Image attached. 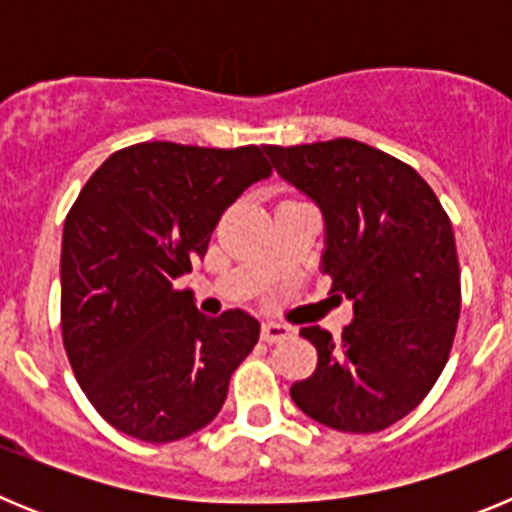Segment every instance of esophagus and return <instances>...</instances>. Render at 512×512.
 Returning <instances> with one entry per match:
<instances>
[{
	"label": "esophagus",
	"mask_w": 512,
	"mask_h": 512,
	"mask_svg": "<svg viewBox=\"0 0 512 512\" xmlns=\"http://www.w3.org/2000/svg\"><path fill=\"white\" fill-rule=\"evenodd\" d=\"M289 333H292V328H289V325L274 323V320H269V323L261 325V338H264L266 343L282 341V338H287Z\"/></svg>",
	"instance_id": "1"
}]
</instances>
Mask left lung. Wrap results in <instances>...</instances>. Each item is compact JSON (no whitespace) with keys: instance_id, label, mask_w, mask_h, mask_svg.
I'll use <instances>...</instances> for the list:
<instances>
[{"instance_id":"8db88e82","label":"left lung","mask_w":512,"mask_h":512,"mask_svg":"<svg viewBox=\"0 0 512 512\" xmlns=\"http://www.w3.org/2000/svg\"><path fill=\"white\" fill-rule=\"evenodd\" d=\"M264 151L323 210V274L354 302L341 338L300 330L318 366L289 395L328 428L384 431L418 408L449 361L461 310L449 215L413 166L359 140Z\"/></svg>"}]
</instances>
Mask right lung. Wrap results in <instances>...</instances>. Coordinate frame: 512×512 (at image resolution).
I'll use <instances>...</instances> for the list:
<instances>
[{
    "mask_svg": "<svg viewBox=\"0 0 512 512\" xmlns=\"http://www.w3.org/2000/svg\"><path fill=\"white\" fill-rule=\"evenodd\" d=\"M269 174L259 146L153 140L112 153L79 192L61 243L63 348L112 428L169 443L220 413L259 320L205 318L174 282L205 256L220 215Z\"/></svg>",
    "mask_w": 512,
    "mask_h": 512,
    "instance_id": "1",
    "label": "right lung"
}]
</instances>
